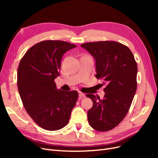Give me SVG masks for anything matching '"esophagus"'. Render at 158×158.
Here are the masks:
<instances>
[{"label": "esophagus", "instance_id": "34e87169", "mask_svg": "<svg viewBox=\"0 0 158 158\" xmlns=\"http://www.w3.org/2000/svg\"><path fill=\"white\" fill-rule=\"evenodd\" d=\"M78 95H79V97H80V98H84L85 96V94L84 93L80 92H78Z\"/></svg>", "mask_w": 158, "mask_h": 158}]
</instances>
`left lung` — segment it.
Returning a JSON list of instances; mask_svg holds the SVG:
<instances>
[{
  "instance_id": "8db88e82",
  "label": "left lung",
  "mask_w": 158,
  "mask_h": 158,
  "mask_svg": "<svg viewBox=\"0 0 158 158\" xmlns=\"http://www.w3.org/2000/svg\"><path fill=\"white\" fill-rule=\"evenodd\" d=\"M81 47L95 60V77L107 84L103 99L86 95L93 102L88 122L95 130L108 131L123 120L130 109L137 88L136 62L128 47L116 41L86 43Z\"/></svg>"
}]
</instances>
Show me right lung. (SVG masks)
Masks as SVG:
<instances>
[{
  "instance_id": "1",
  "label": "right lung",
  "mask_w": 158,
  "mask_h": 158,
  "mask_svg": "<svg viewBox=\"0 0 158 158\" xmlns=\"http://www.w3.org/2000/svg\"><path fill=\"white\" fill-rule=\"evenodd\" d=\"M76 47L59 40L41 41L32 46L18 66V92L26 111L40 127L57 131L69 121L78 97L76 91L56 89L55 79L59 76L62 57Z\"/></svg>"
}]
</instances>
